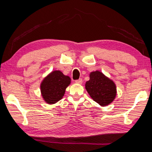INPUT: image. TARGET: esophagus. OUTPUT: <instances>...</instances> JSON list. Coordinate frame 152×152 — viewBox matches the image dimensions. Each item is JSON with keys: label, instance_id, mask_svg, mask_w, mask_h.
I'll use <instances>...</instances> for the list:
<instances>
[{"label": "esophagus", "instance_id": "esophagus-1", "mask_svg": "<svg viewBox=\"0 0 152 152\" xmlns=\"http://www.w3.org/2000/svg\"><path fill=\"white\" fill-rule=\"evenodd\" d=\"M76 83H78V84H82V78H80L78 80H75Z\"/></svg>", "mask_w": 152, "mask_h": 152}]
</instances>
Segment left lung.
<instances>
[{
    "instance_id": "1",
    "label": "left lung",
    "mask_w": 152,
    "mask_h": 152,
    "mask_svg": "<svg viewBox=\"0 0 152 152\" xmlns=\"http://www.w3.org/2000/svg\"><path fill=\"white\" fill-rule=\"evenodd\" d=\"M85 86L92 99L101 106H107L112 102L117 94L114 82L99 71L91 73Z\"/></svg>"
}]
</instances>
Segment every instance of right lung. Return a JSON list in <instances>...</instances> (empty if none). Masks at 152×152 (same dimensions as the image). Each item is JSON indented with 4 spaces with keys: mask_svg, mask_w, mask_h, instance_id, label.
Wrapping results in <instances>:
<instances>
[{
    "mask_svg": "<svg viewBox=\"0 0 152 152\" xmlns=\"http://www.w3.org/2000/svg\"><path fill=\"white\" fill-rule=\"evenodd\" d=\"M70 80V77L59 70L49 74L41 84V92L45 101L48 104H54L62 99Z\"/></svg>",
    "mask_w": 152,
    "mask_h": 152,
    "instance_id": "1",
    "label": "right lung"
}]
</instances>
